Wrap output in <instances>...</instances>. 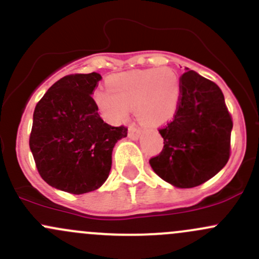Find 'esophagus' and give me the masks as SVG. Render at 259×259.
I'll use <instances>...</instances> for the list:
<instances>
[{
	"mask_svg": "<svg viewBox=\"0 0 259 259\" xmlns=\"http://www.w3.org/2000/svg\"><path fill=\"white\" fill-rule=\"evenodd\" d=\"M140 134H141L140 129L135 127L134 125H130L129 132H127V135H129V138L132 139V140H138L139 137H140Z\"/></svg>",
	"mask_w": 259,
	"mask_h": 259,
	"instance_id": "34e87169",
	"label": "esophagus"
}]
</instances>
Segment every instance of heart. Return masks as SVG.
<instances>
[{"label": "heart", "instance_id": "b5f03b06", "mask_svg": "<svg viewBox=\"0 0 259 259\" xmlns=\"http://www.w3.org/2000/svg\"><path fill=\"white\" fill-rule=\"evenodd\" d=\"M108 89H97L95 105L111 122L124 121L134 108L138 120L157 126L175 116L181 98L180 78L172 68L137 69L113 74L107 79Z\"/></svg>", "mask_w": 259, "mask_h": 259}]
</instances>
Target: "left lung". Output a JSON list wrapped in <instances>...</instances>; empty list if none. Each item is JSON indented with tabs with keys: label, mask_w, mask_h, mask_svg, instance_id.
Listing matches in <instances>:
<instances>
[{
	"label": "left lung",
	"mask_w": 259,
	"mask_h": 259,
	"mask_svg": "<svg viewBox=\"0 0 259 259\" xmlns=\"http://www.w3.org/2000/svg\"><path fill=\"white\" fill-rule=\"evenodd\" d=\"M185 69L175 119L159 130L164 149L149 162L164 181L191 189L213 178L227 164L233 122L219 85Z\"/></svg>",
	"instance_id": "obj_1"
}]
</instances>
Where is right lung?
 I'll return each instance as SVG.
<instances>
[{"label":"right lung","instance_id":"right-lung-1","mask_svg":"<svg viewBox=\"0 0 259 259\" xmlns=\"http://www.w3.org/2000/svg\"><path fill=\"white\" fill-rule=\"evenodd\" d=\"M99 73L73 74L53 84L33 113L29 149L40 178L61 191L81 195L99 189L111 168V152L126 138L111 126L92 98Z\"/></svg>","mask_w":259,"mask_h":259}]
</instances>
